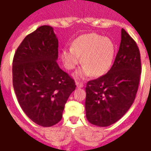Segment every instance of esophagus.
Instances as JSON below:
<instances>
[{
    "label": "esophagus",
    "instance_id": "1",
    "mask_svg": "<svg viewBox=\"0 0 151 151\" xmlns=\"http://www.w3.org/2000/svg\"><path fill=\"white\" fill-rule=\"evenodd\" d=\"M76 85H77V87L78 88H83L84 87V85H83V83H81L79 81H76Z\"/></svg>",
    "mask_w": 151,
    "mask_h": 151
}]
</instances>
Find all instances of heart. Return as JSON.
<instances>
[{"instance_id":"1","label":"heart","mask_w":151,"mask_h":151,"mask_svg":"<svg viewBox=\"0 0 151 151\" xmlns=\"http://www.w3.org/2000/svg\"><path fill=\"white\" fill-rule=\"evenodd\" d=\"M114 44L110 38L97 34H85L74 39L70 48L62 49L64 66L71 70L81 62L85 64L74 74L77 78L92 75L100 77L107 73L114 59Z\"/></svg>"}]
</instances>
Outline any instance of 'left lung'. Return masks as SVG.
Listing matches in <instances>:
<instances>
[{"mask_svg":"<svg viewBox=\"0 0 151 151\" xmlns=\"http://www.w3.org/2000/svg\"><path fill=\"white\" fill-rule=\"evenodd\" d=\"M141 74L140 53L136 41L122 29L114 63L105 75L86 85L85 111L91 124L106 127L121 119L132 105Z\"/></svg>","mask_w":151,"mask_h":151,"instance_id":"obj_1","label":"left lung"}]
</instances>
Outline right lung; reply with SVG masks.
Listing matches in <instances>:
<instances>
[{
	"mask_svg": "<svg viewBox=\"0 0 151 151\" xmlns=\"http://www.w3.org/2000/svg\"><path fill=\"white\" fill-rule=\"evenodd\" d=\"M58 38L50 26L28 34L12 62V83L20 106L29 119L43 127L60 122L73 79L58 63Z\"/></svg>",
	"mask_w": 151,
	"mask_h": 151,
	"instance_id": "1",
	"label": "right lung"
}]
</instances>
